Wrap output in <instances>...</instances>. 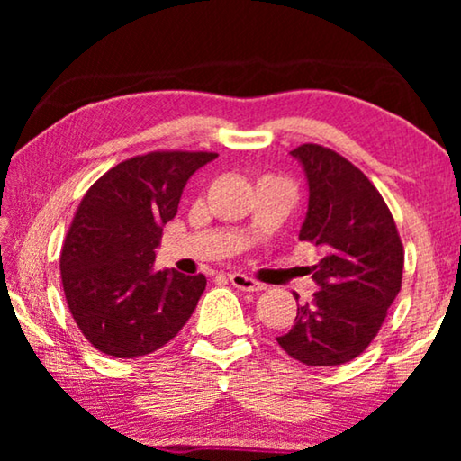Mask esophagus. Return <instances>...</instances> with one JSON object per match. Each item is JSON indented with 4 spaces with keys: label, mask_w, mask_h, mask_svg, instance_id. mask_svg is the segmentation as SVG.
I'll use <instances>...</instances> for the list:
<instances>
[{
    "label": "esophagus",
    "mask_w": 461,
    "mask_h": 461,
    "mask_svg": "<svg viewBox=\"0 0 461 461\" xmlns=\"http://www.w3.org/2000/svg\"><path fill=\"white\" fill-rule=\"evenodd\" d=\"M229 281L232 283V287L241 289V292H262L264 289V283L251 279V276L243 273H230Z\"/></svg>",
    "instance_id": "34e87169"
}]
</instances>
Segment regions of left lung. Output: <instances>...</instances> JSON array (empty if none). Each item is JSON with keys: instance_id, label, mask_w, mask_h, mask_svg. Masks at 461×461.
I'll use <instances>...</instances> for the list:
<instances>
[{"instance_id": "left-lung-1", "label": "left lung", "mask_w": 461, "mask_h": 461, "mask_svg": "<svg viewBox=\"0 0 461 461\" xmlns=\"http://www.w3.org/2000/svg\"><path fill=\"white\" fill-rule=\"evenodd\" d=\"M292 155L311 193L300 241L317 245L323 258L312 267L319 289L276 342L295 361L331 367L357 358L377 336L401 292L405 249L386 201L361 169L321 144Z\"/></svg>"}]
</instances>
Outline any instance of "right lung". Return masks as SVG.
I'll return each mask as SVG.
<instances>
[{"instance_id": "obj_1", "label": "right lung", "mask_w": 461, "mask_h": 461, "mask_svg": "<svg viewBox=\"0 0 461 461\" xmlns=\"http://www.w3.org/2000/svg\"><path fill=\"white\" fill-rule=\"evenodd\" d=\"M216 157L153 150L117 163L84 194L62 243L60 276L68 311L96 350L150 355L191 319L205 276L155 270V248L188 178Z\"/></svg>"}]
</instances>
